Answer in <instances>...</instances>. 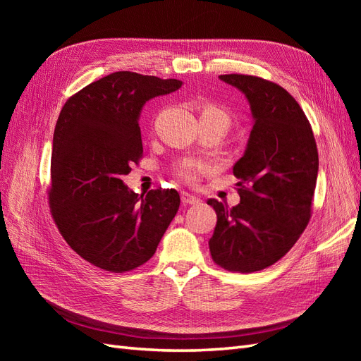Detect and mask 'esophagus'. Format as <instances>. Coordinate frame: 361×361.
<instances>
[{
	"mask_svg": "<svg viewBox=\"0 0 361 361\" xmlns=\"http://www.w3.org/2000/svg\"><path fill=\"white\" fill-rule=\"evenodd\" d=\"M180 199L183 204H197L200 202V199L195 197V195H191L188 192H182L180 194Z\"/></svg>",
	"mask_w": 361,
	"mask_h": 361,
	"instance_id": "obj_1",
	"label": "esophagus"
}]
</instances>
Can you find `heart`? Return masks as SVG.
I'll list each match as a JSON object with an SVG mask.
<instances>
[{
    "label": "heart",
    "mask_w": 361,
    "mask_h": 361,
    "mask_svg": "<svg viewBox=\"0 0 361 361\" xmlns=\"http://www.w3.org/2000/svg\"><path fill=\"white\" fill-rule=\"evenodd\" d=\"M202 114H220V116H226L221 110H218V108L215 106H206ZM227 117V116H226ZM207 170V166L204 162H200V161H195V159H185L182 162H179V166L176 167V173L178 176L188 182V183H194L197 182L199 176Z\"/></svg>",
    "instance_id": "heart-1"
}]
</instances>
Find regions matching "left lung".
<instances>
[{
  "label": "left lung",
  "mask_w": 361,
  "mask_h": 361,
  "mask_svg": "<svg viewBox=\"0 0 361 361\" xmlns=\"http://www.w3.org/2000/svg\"><path fill=\"white\" fill-rule=\"evenodd\" d=\"M247 97L253 129L233 166L241 197L233 207L207 200L216 212L211 256L228 271L255 272L276 264L307 227L319 159L300 104L276 82L220 75Z\"/></svg>",
  "instance_id": "1"
}]
</instances>
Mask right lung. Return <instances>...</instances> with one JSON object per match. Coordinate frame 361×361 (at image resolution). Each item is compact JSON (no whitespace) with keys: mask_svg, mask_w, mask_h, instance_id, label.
<instances>
[{"mask_svg":"<svg viewBox=\"0 0 361 361\" xmlns=\"http://www.w3.org/2000/svg\"><path fill=\"white\" fill-rule=\"evenodd\" d=\"M180 85L114 72L61 108L52 138L51 212L64 241L94 267L125 272L146 264L179 209L176 190L138 195L122 178L143 155L138 118L145 104Z\"/></svg>","mask_w":361,"mask_h":361,"instance_id":"obj_1","label":"right lung"}]
</instances>
